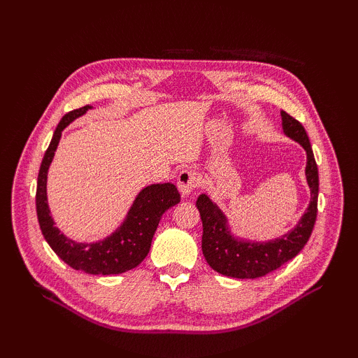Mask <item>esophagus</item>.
Wrapping results in <instances>:
<instances>
[{
    "mask_svg": "<svg viewBox=\"0 0 358 358\" xmlns=\"http://www.w3.org/2000/svg\"><path fill=\"white\" fill-rule=\"evenodd\" d=\"M178 188L182 197H188L197 188V176L192 170H182L178 176Z\"/></svg>",
    "mask_w": 358,
    "mask_h": 358,
    "instance_id": "esophagus-1",
    "label": "esophagus"
}]
</instances>
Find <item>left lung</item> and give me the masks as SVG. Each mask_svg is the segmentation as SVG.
<instances>
[{"mask_svg": "<svg viewBox=\"0 0 358 358\" xmlns=\"http://www.w3.org/2000/svg\"><path fill=\"white\" fill-rule=\"evenodd\" d=\"M282 116L284 134L297 142L306 152V182L310 201L299 222L288 233L266 242L242 239L231 233L227 215L208 194H200L197 209L203 222L201 249L208 264L224 276L237 279H255L273 272L294 258L308 243L317 220L318 206V167L313 158L309 137L303 125L285 113Z\"/></svg>", "mask_w": 358, "mask_h": 358, "instance_id": "1", "label": "left lung"}]
</instances>
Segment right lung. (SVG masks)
Instances as JSON below:
<instances>
[{
  "instance_id": "1",
  "label": "right lung",
  "mask_w": 358,
  "mask_h": 358,
  "mask_svg": "<svg viewBox=\"0 0 358 358\" xmlns=\"http://www.w3.org/2000/svg\"><path fill=\"white\" fill-rule=\"evenodd\" d=\"M91 109L92 106H85L69 112L53 133L38 171L37 218L46 242L64 263L90 275H119L137 267L146 258L162 213L180 201V194L170 182L150 183L137 194L121 225L99 242H76L61 233L48 203V171L64 129Z\"/></svg>"
}]
</instances>
